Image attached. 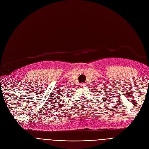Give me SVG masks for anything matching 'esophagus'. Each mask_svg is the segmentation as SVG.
Returning a JSON list of instances; mask_svg holds the SVG:
<instances>
[{"mask_svg":"<svg viewBox=\"0 0 149 149\" xmlns=\"http://www.w3.org/2000/svg\"><path fill=\"white\" fill-rule=\"evenodd\" d=\"M84 86H85V83H81V84H80V86H81V88H83V87Z\"/></svg>","mask_w":149,"mask_h":149,"instance_id":"1","label":"esophagus"}]
</instances>
